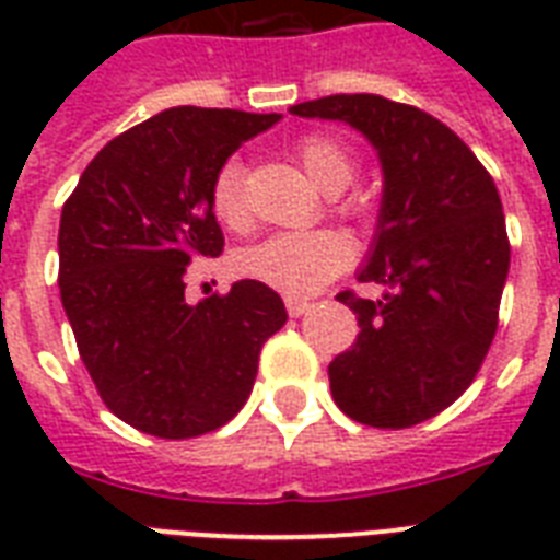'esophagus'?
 Here are the masks:
<instances>
[{"label": "esophagus", "mask_w": 560, "mask_h": 560, "mask_svg": "<svg viewBox=\"0 0 560 560\" xmlns=\"http://www.w3.org/2000/svg\"><path fill=\"white\" fill-rule=\"evenodd\" d=\"M284 305H288V314L290 316H302L307 311V307H311V302H307V299H293V296H290L288 302H284Z\"/></svg>", "instance_id": "1"}]
</instances>
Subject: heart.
<instances>
[{"mask_svg": "<svg viewBox=\"0 0 560 560\" xmlns=\"http://www.w3.org/2000/svg\"><path fill=\"white\" fill-rule=\"evenodd\" d=\"M296 160L305 174L323 191H342L354 179V156L340 139L325 133H307L296 142ZM209 209L232 232H244L253 223L244 197V165L237 160L223 162L211 179ZM337 209L349 218H366L358 200H340ZM351 264V244L334 229L314 232H276L258 244L241 249L235 267L241 276L261 281L288 296H311L328 281L337 279Z\"/></svg>", "mask_w": 560, "mask_h": 560, "instance_id": "b5f03b06", "label": "heart"}]
</instances>
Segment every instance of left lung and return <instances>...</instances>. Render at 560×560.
Returning <instances> with one entry per match:
<instances>
[{"label":"left lung","mask_w":560,"mask_h":560,"mask_svg":"<svg viewBox=\"0 0 560 560\" xmlns=\"http://www.w3.org/2000/svg\"><path fill=\"white\" fill-rule=\"evenodd\" d=\"M358 127L383 162L377 237L360 281L383 299L337 293L358 340L331 360L337 407L404 430L468 389L494 342L512 244L494 179L468 144L424 109L381 95H328L290 109Z\"/></svg>","instance_id":"8db88e82"}]
</instances>
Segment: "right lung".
<instances>
[{"label": "right lung", "mask_w": 560, "mask_h": 560, "mask_svg": "<svg viewBox=\"0 0 560 560\" xmlns=\"http://www.w3.org/2000/svg\"><path fill=\"white\" fill-rule=\"evenodd\" d=\"M279 113L174 107L130 127L86 165L60 214V302L101 400L136 430L194 439L237 416L284 302L244 279L186 302L188 264L218 258L209 188Z\"/></svg>", "instance_id": "right-lung-1"}]
</instances>
